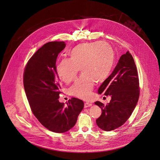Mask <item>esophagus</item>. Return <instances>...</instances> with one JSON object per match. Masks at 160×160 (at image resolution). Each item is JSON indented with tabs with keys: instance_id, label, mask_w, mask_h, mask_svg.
Returning a JSON list of instances; mask_svg holds the SVG:
<instances>
[{
	"instance_id": "34e87169",
	"label": "esophagus",
	"mask_w": 160,
	"mask_h": 160,
	"mask_svg": "<svg viewBox=\"0 0 160 160\" xmlns=\"http://www.w3.org/2000/svg\"><path fill=\"white\" fill-rule=\"evenodd\" d=\"M91 106H92V104L88 103V102H85V105H84V107H85V108H87V107Z\"/></svg>"
}]
</instances>
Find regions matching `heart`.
<instances>
[{"instance_id":"heart-1","label":"heart","mask_w":160,"mask_h":160,"mask_svg":"<svg viewBox=\"0 0 160 160\" xmlns=\"http://www.w3.org/2000/svg\"><path fill=\"white\" fill-rule=\"evenodd\" d=\"M68 56L69 59H62L57 64V75L69 84L75 79L80 69L83 75L72 85L71 91L77 98L88 99L94 82H103L110 75L115 63L114 52L109 44L95 42L75 46Z\"/></svg>"}]
</instances>
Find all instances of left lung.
<instances>
[{
  "label": "left lung",
  "instance_id": "8db88e82",
  "mask_svg": "<svg viewBox=\"0 0 160 160\" xmlns=\"http://www.w3.org/2000/svg\"><path fill=\"white\" fill-rule=\"evenodd\" d=\"M139 91L137 68L133 57L127 52L98 89L99 94L111 96L106 106L99 101L95 102L102 110L101 115L96 120L99 128L110 131L124 124L136 106Z\"/></svg>",
  "mask_w": 160,
  "mask_h": 160
}]
</instances>
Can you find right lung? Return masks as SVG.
<instances>
[{
  "label": "right lung",
  "mask_w": 160,
  "mask_h": 160,
  "mask_svg": "<svg viewBox=\"0 0 160 160\" xmlns=\"http://www.w3.org/2000/svg\"><path fill=\"white\" fill-rule=\"evenodd\" d=\"M65 47L64 42L43 45L28 62L23 76L24 90L33 114L47 129L58 133L73 127L84 107L83 102L75 98L66 105L58 100L61 92L56 62Z\"/></svg>",
  "instance_id": "add662e5"
}]
</instances>
